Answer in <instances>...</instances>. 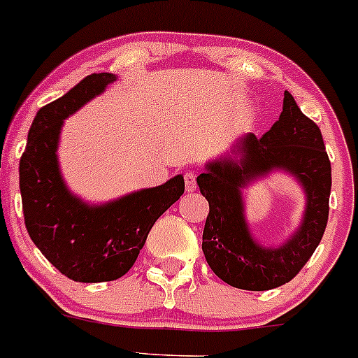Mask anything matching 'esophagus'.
<instances>
[{
	"label": "esophagus",
	"instance_id": "1",
	"mask_svg": "<svg viewBox=\"0 0 358 358\" xmlns=\"http://www.w3.org/2000/svg\"><path fill=\"white\" fill-rule=\"evenodd\" d=\"M185 187H187V192L197 190V180H195V175L192 171L185 173Z\"/></svg>",
	"mask_w": 358,
	"mask_h": 358
}]
</instances>
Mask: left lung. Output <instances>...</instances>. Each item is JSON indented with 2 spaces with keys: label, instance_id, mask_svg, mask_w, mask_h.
Wrapping results in <instances>:
<instances>
[{
  "label": "left lung",
  "instance_id": "8db88e82",
  "mask_svg": "<svg viewBox=\"0 0 358 358\" xmlns=\"http://www.w3.org/2000/svg\"><path fill=\"white\" fill-rule=\"evenodd\" d=\"M275 171L287 172L300 183L306 207L298 229L280 245L268 247L250 233L242 190ZM197 185L209 202L202 251L212 272L233 287H280L299 273L323 238L331 164L320 127L301 112L289 92L270 131L263 137L248 132L229 152L207 161Z\"/></svg>",
  "mask_w": 358,
  "mask_h": 358
}]
</instances>
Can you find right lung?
<instances>
[{"instance_id": "add662e5", "label": "right lung", "mask_w": 358, "mask_h": 358, "mask_svg": "<svg viewBox=\"0 0 358 358\" xmlns=\"http://www.w3.org/2000/svg\"><path fill=\"white\" fill-rule=\"evenodd\" d=\"M117 80L95 73L37 112L20 159V192L30 238L62 275L74 282L117 280L131 270L152 224L185 192L182 175L105 203L69 190L59 168L64 120Z\"/></svg>"}]
</instances>
